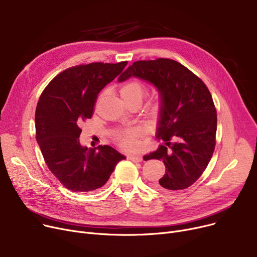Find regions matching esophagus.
<instances>
[{
	"instance_id": "34e87169",
	"label": "esophagus",
	"mask_w": 257,
	"mask_h": 257,
	"mask_svg": "<svg viewBox=\"0 0 257 257\" xmlns=\"http://www.w3.org/2000/svg\"><path fill=\"white\" fill-rule=\"evenodd\" d=\"M128 159L133 161V163H141V161L143 160V157L140 155H129Z\"/></svg>"
}]
</instances>
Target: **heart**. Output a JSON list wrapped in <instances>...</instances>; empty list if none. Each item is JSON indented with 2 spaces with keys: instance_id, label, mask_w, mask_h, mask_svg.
<instances>
[{
  "instance_id": "obj_1",
  "label": "heart",
  "mask_w": 257,
  "mask_h": 257,
  "mask_svg": "<svg viewBox=\"0 0 257 257\" xmlns=\"http://www.w3.org/2000/svg\"><path fill=\"white\" fill-rule=\"evenodd\" d=\"M146 93V86L138 80H131L125 83L119 89L120 98L124 103L139 100L142 102ZM160 107V101L155 100L153 104V109L156 111ZM114 141L116 144L125 150H139L142 147L141 133L137 129H123L114 133Z\"/></svg>"
}]
</instances>
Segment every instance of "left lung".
I'll return each instance as SVG.
<instances>
[{
    "mask_svg": "<svg viewBox=\"0 0 257 257\" xmlns=\"http://www.w3.org/2000/svg\"><path fill=\"white\" fill-rule=\"evenodd\" d=\"M138 77L160 92L157 139L165 145L144 159L163 160L166 174L154 183L158 191H179L194 184L212 157L217 110L205 83L181 63L168 58L133 62L118 82Z\"/></svg>",
    "mask_w": 257,
    "mask_h": 257,
    "instance_id": "8db88e82",
    "label": "left lung"
}]
</instances>
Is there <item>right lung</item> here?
<instances>
[{
  "instance_id": "1",
  "label": "right lung",
  "mask_w": 257,
  "mask_h": 257,
  "mask_svg": "<svg viewBox=\"0 0 257 257\" xmlns=\"http://www.w3.org/2000/svg\"><path fill=\"white\" fill-rule=\"evenodd\" d=\"M127 63L93 62L69 67L40 94L35 111L36 141L49 170L67 190H98L118 161L126 158L110 146L82 147L79 137L81 125L93 114L98 93Z\"/></svg>"
}]
</instances>
